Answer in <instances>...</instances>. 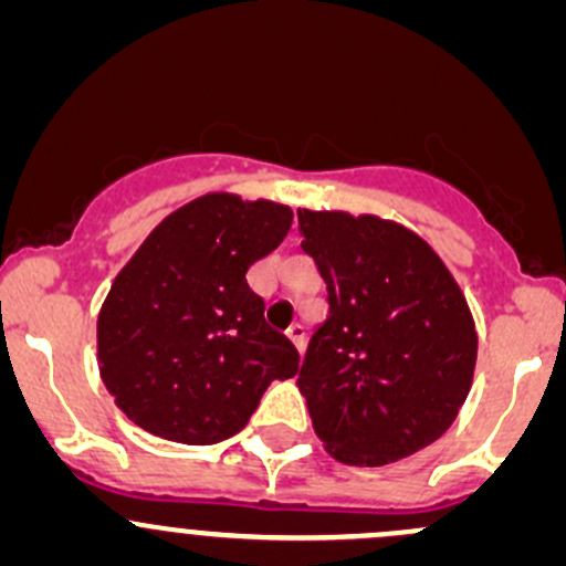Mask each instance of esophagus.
<instances>
[{"label": "esophagus", "instance_id": "obj_1", "mask_svg": "<svg viewBox=\"0 0 566 566\" xmlns=\"http://www.w3.org/2000/svg\"><path fill=\"white\" fill-rule=\"evenodd\" d=\"M287 338L293 340L297 352H303V346H306V327H303V325H293V327H290V331H287Z\"/></svg>", "mask_w": 566, "mask_h": 566}]
</instances>
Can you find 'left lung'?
I'll return each instance as SVG.
<instances>
[{
  "label": "left lung",
  "instance_id": "1",
  "mask_svg": "<svg viewBox=\"0 0 566 566\" xmlns=\"http://www.w3.org/2000/svg\"><path fill=\"white\" fill-rule=\"evenodd\" d=\"M297 226L331 303L297 376L314 432L346 464L416 454L473 384L478 335L457 279L392 220L297 209Z\"/></svg>",
  "mask_w": 566,
  "mask_h": 566
}]
</instances>
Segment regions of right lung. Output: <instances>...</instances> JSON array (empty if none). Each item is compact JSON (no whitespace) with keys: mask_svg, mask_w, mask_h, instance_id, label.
<instances>
[{"mask_svg":"<svg viewBox=\"0 0 566 566\" xmlns=\"http://www.w3.org/2000/svg\"><path fill=\"white\" fill-rule=\"evenodd\" d=\"M293 209L209 192L171 212L112 282L98 312V370L134 424L209 446L250 421L271 381L297 374L247 271L276 250Z\"/></svg>","mask_w":566,"mask_h":566,"instance_id":"1","label":"right lung"}]
</instances>
